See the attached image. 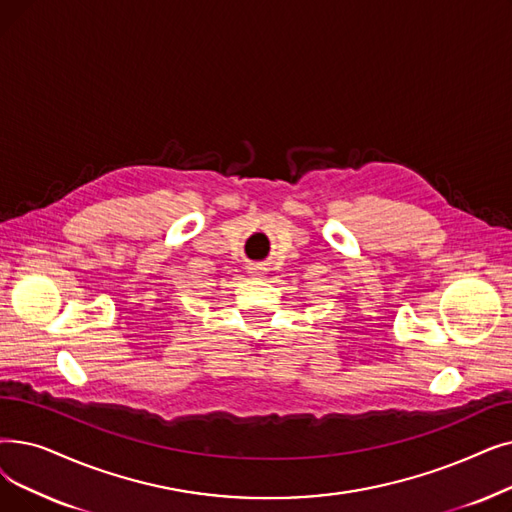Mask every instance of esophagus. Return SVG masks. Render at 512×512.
<instances>
[{
	"label": "esophagus",
	"mask_w": 512,
	"mask_h": 512,
	"mask_svg": "<svg viewBox=\"0 0 512 512\" xmlns=\"http://www.w3.org/2000/svg\"><path fill=\"white\" fill-rule=\"evenodd\" d=\"M251 274H253V276H259V274H261V268H251Z\"/></svg>",
	"instance_id": "esophagus-1"
}]
</instances>
